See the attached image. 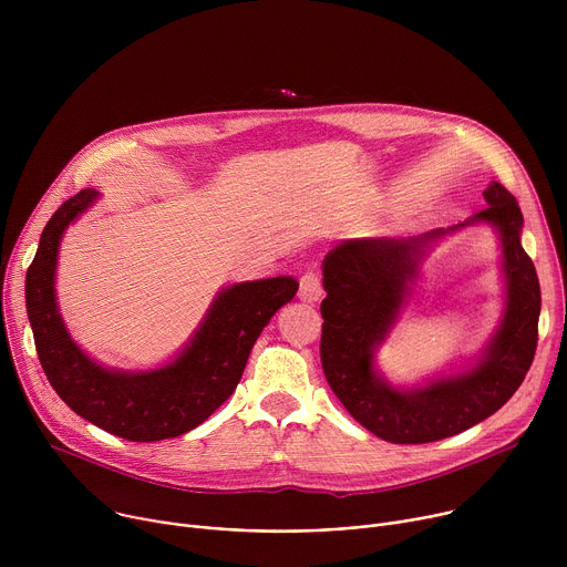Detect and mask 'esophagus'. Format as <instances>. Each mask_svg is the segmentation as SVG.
Returning <instances> with one entry per match:
<instances>
[{"label": "esophagus", "mask_w": 567, "mask_h": 567, "mask_svg": "<svg viewBox=\"0 0 567 567\" xmlns=\"http://www.w3.org/2000/svg\"><path fill=\"white\" fill-rule=\"evenodd\" d=\"M322 296V285H320V276L318 271H307L300 278V289H298V298L302 302H316Z\"/></svg>", "instance_id": "34e87169"}]
</instances>
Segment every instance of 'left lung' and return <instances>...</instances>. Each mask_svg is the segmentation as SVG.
<instances>
[{"label": "left lung", "mask_w": 567, "mask_h": 567, "mask_svg": "<svg viewBox=\"0 0 567 567\" xmlns=\"http://www.w3.org/2000/svg\"><path fill=\"white\" fill-rule=\"evenodd\" d=\"M482 195L489 206L462 224L411 239H346L322 260V372L348 413L385 442L426 444L480 424L505 406L534 361L540 287L520 245L523 213L498 182ZM475 223L496 227L504 249L506 311L497 334L460 373L415 389L392 386L373 354L412 292L419 262L444 234Z\"/></svg>", "instance_id": "8db88e82"}]
</instances>
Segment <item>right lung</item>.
<instances>
[{
    "label": "right lung",
    "mask_w": 567,
    "mask_h": 567,
    "mask_svg": "<svg viewBox=\"0 0 567 567\" xmlns=\"http://www.w3.org/2000/svg\"><path fill=\"white\" fill-rule=\"evenodd\" d=\"M96 199L94 188L80 190L53 213L27 271V311L42 370L75 415L116 437H179L206 422L233 394L260 332L296 296L298 282L276 276L228 285L217 291L186 348L166 365L136 372L105 368L71 339L55 300L64 230Z\"/></svg>",
    "instance_id": "obj_1"
}]
</instances>
